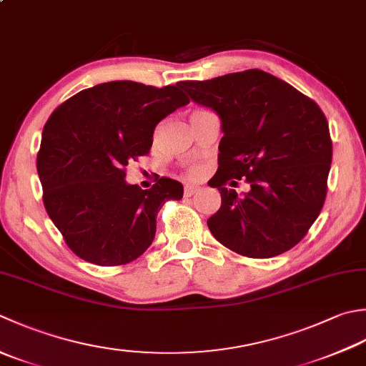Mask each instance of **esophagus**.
<instances>
[{"instance_id": "esophagus-1", "label": "esophagus", "mask_w": 366, "mask_h": 366, "mask_svg": "<svg viewBox=\"0 0 366 366\" xmlns=\"http://www.w3.org/2000/svg\"><path fill=\"white\" fill-rule=\"evenodd\" d=\"M198 190H199L198 185H192V184H189V185H185V189H184V195H185V197H192L193 193H197Z\"/></svg>"}]
</instances>
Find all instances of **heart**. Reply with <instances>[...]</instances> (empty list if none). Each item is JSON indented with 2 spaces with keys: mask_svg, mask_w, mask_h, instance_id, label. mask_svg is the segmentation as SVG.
Instances as JSON below:
<instances>
[{
  "mask_svg": "<svg viewBox=\"0 0 366 366\" xmlns=\"http://www.w3.org/2000/svg\"><path fill=\"white\" fill-rule=\"evenodd\" d=\"M195 174H197V173H195Z\"/></svg>",
  "mask_w": 366,
  "mask_h": 366,
  "instance_id": "obj_1",
  "label": "heart"
}]
</instances>
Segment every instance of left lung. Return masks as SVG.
<instances>
[{"mask_svg":"<svg viewBox=\"0 0 366 366\" xmlns=\"http://www.w3.org/2000/svg\"><path fill=\"white\" fill-rule=\"evenodd\" d=\"M177 85L217 114L224 133L209 181L222 197L220 209L207 219L214 238L252 259L297 246L327 195L332 139L320 107L262 69ZM242 177L251 190L241 199L224 184L235 187L234 179Z\"/></svg>","mask_w":366,"mask_h":366,"instance_id":"left-lung-1","label":"left lung"}]
</instances>
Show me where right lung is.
<instances>
[{
    "label": "right lung",
    "instance_id": "obj_1",
    "mask_svg": "<svg viewBox=\"0 0 366 366\" xmlns=\"http://www.w3.org/2000/svg\"><path fill=\"white\" fill-rule=\"evenodd\" d=\"M189 103L179 85L114 81L60 104L42 130L38 174L44 206L73 252L99 267L138 259L152 244L157 214L184 187L169 177L152 189L125 181V167L147 155L155 127Z\"/></svg>",
    "mask_w": 366,
    "mask_h": 366
}]
</instances>
